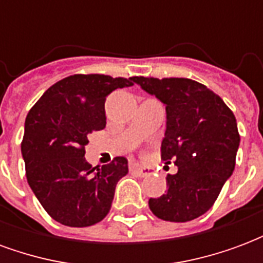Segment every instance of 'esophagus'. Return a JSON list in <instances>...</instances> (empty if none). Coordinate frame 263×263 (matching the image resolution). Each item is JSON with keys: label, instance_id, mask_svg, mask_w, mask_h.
I'll return each mask as SVG.
<instances>
[{"label": "esophagus", "instance_id": "1", "mask_svg": "<svg viewBox=\"0 0 263 263\" xmlns=\"http://www.w3.org/2000/svg\"><path fill=\"white\" fill-rule=\"evenodd\" d=\"M131 172H134L135 175H138L139 177H146L151 175V169L149 167H145V166H141L135 163V165L131 166Z\"/></svg>", "mask_w": 263, "mask_h": 263}]
</instances>
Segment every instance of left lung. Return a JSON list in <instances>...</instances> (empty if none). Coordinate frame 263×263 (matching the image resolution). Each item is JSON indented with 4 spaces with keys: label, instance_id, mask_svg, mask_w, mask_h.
<instances>
[{
    "label": "left lung",
    "instance_id": "obj_1",
    "mask_svg": "<svg viewBox=\"0 0 263 263\" xmlns=\"http://www.w3.org/2000/svg\"><path fill=\"white\" fill-rule=\"evenodd\" d=\"M166 105L160 156L175 162L167 190L149 198L158 218L186 222L207 213L235 167L239 134L235 115L222 98L198 81L183 77H134Z\"/></svg>",
    "mask_w": 263,
    "mask_h": 263
}]
</instances>
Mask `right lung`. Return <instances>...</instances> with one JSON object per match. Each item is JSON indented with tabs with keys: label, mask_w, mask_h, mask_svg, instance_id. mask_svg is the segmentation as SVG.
Returning <instances> with one entry per match:
<instances>
[{
	"label": "right lung",
	"mask_w": 263,
	"mask_h": 263,
	"mask_svg": "<svg viewBox=\"0 0 263 263\" xmlns=\"http://www.w3.org/2000/svg\"><path fill=\"white\" fill-rule=\"evenodd\" d=\"M132 84L134 77L69 76L49 87L26 115L21 142L26 180L60 224L90 227L109 213L128 160L117 156L108 165L92 167L84 158L87 137L105 128L109 92Z\"/></svg>",
	"instance_id": "obj_1"
}]
</instances>
